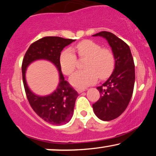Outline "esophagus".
<instances>
[{
    "instance_id": "34e87169",
    "label": "esophagus",
    "mask_w": 156,
    "mask_h": 156,
    "mask_svg": "<svg viewBox=\"0 0 156 156\" xmlns=\"http://www.w3.org/2000/svg\"><path fill=\"white\" fill-rule=\"evenodd\" d=\"M76 90L78 93H81V92H84V91H86V89H83V88H77V89H76Z\"/></svg>"
}]
</instances>
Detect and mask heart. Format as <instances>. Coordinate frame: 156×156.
I'll use <instances>...</instances> for the list:
<instances>
[{
  "instance_id": "1",
  "label": "heart",
  "mask_w": 156,
  "mask_h": 156,
  "mask_svg": "<svg viewBox=\"0 0 156 156\" xmlns=\"http://www.w3.org/2000/svg\"><path fill=\"white\" fill-rule=\"evenodd\" d=\"M73 49L80 57H87L84 70L77 71L70 77V82L75 87L83 88L97 81L98 76L107 78L112 73L115 64L114 54L108 48H102L99 44L92 40L81 41ZM76 55L67 48L61 53L59 63L64 74L69 76L76 67Z\"/></svg>"
}]
</instances>
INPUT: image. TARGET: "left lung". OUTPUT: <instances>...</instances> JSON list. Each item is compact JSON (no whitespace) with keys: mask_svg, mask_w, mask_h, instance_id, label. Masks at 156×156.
<instances>
[{"mask_svg":"<svg viewBox=\"0 0 156 156\" xmlns=\"http://www.w3.org/2000/svg\"><path fill=\"white\" fill-rule=\"evenodd\" d=\"M92 36L108 41L115 59L112 74L103 85L97 87L101 97L92 105L97 117L110 121L119 117L129 104L135 82V66L129 46L117 36L108 31Z\"/></svg>","mask_w":156,"mask_h":156,"instance_id":"8db88e82","label":"left lung"}]
</instances>
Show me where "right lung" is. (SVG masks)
<instances>
[{
	"label": "right lung",
	"mask_w": 156,
	"mask_h": 156,
	"mask_svg": "<svg viewBox=\"0 0 156 156\" xmlns=\"http://www.w3.org/2000/svg\"><path fill=\"white\" fill-rule=\"evenodd\" d=\"M75 39L58 37H45L32 43L25 54L22 64L23 81L28 101L39 117L50 124L61 125L70 121L73 115L78 92L64 80L59 63L61 52ZM44 59L52 62L59 70L60 83L51 95L39 96L32 93L27 84L26 69L37 60Z\"/></svg>",
	"instance_id": "add662e5"
}]
</instances>
